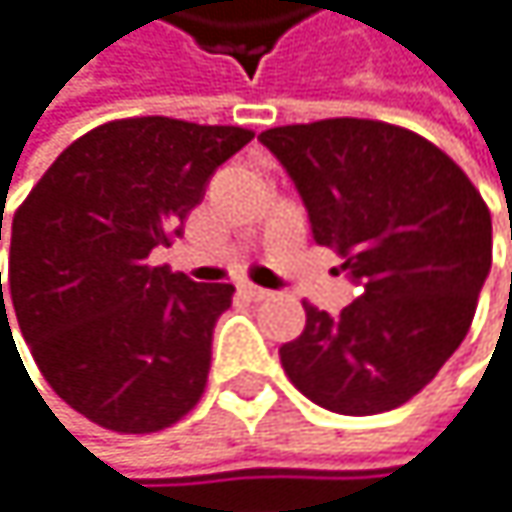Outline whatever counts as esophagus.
Here are the masks:
<instances>
[{
	"mask_svg": "<svg viewBox=\"0 0 512 512\" xmlns=\"http://www.w3.org/2000/svg\"><path fill=\"white\" fill-rule=\"evenodd\" d=\"M239 294H245V297L254 300V303H261V300H270V297H273L267 288H258V285H251V282H242V285H239Z\"/></svg>",
	"mask_w": 512,
	"mask_h": 512,
	"instance_id": "34e87169",
	"label": "esophagus"
}]
</instances>
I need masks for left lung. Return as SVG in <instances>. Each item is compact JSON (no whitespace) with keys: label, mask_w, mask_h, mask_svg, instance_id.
<instances>
[{"label":"left lung","mask_w":512,"mask_h":512,"mask_svg":"<svg viewBox=\"0 0 512 512\" xmlns=\"http://www.w3.org/2000/svg\"><path fill=\"white\" fill-rule=\"evenodd\" d=\"M261 143L297 182L315 239L363 285L336 318L303 303L306 330L279 351L285 375L336 414L405 405L471 330L492 267L486 200L402 125L342 116L267 128Z\"/></svg>","instance_id":"1"}]
</instances>
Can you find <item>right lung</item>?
<instances>
[{
    "instance_id": "add662e5",
    "label": "right lung",
    "mask_w": 512,
    "mask_h": 512,
    "mask_svg": "<svg viewBox=\"0 0 512 512\" xmlns=\"http://www.w3.org/2000/svg\"><path fill=\"white\" fill-rule=\"evenodd\" d=\"M251 137L239 125L113 119L77 137L17 206L14 315L44 381L86 420L149 435L200 402L233 285L188 282L149 254L182 233L215 167Z\"/></svg>"
}]
</instances>
